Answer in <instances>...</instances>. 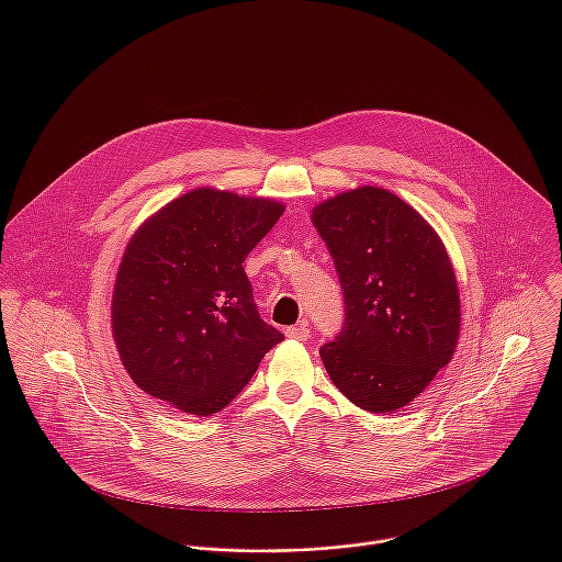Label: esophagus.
Masks as SVG:
<instances>
[{
    "label": "esophagus",
    "mask_w": 562,
    "mask_h": 562,
    "mask_svg": "<svg viewBox=\"0 0 562 562\" xmlns=\"http://www.w3.org/2000/svg\"><path fill=\"white\" fill-rule=\"evenodd\" d=\"M312 330H310V326L307 324H301V326H288L285 328V335L290 337V339H299V341H307L312 335H310Z\"/></svg>",
    "instance_id": "esophagus-1"
}]
</instances>
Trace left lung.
Returning a JSON list of instances; mask_svg holds the SVG:
<instances>
[{"label": "left lung", "instance_id": "1", "mask_svg": "<svg viewBox=\"0 0 562 562\" xmlns=\"http://www.w3.org/2000/svg\"><path fill=\"white\" fill-rule=\"evenodd\" d=\"M312 223L346 305L322 363L352 404L394 413L430 385L459 344L461 296L448 250L408 203L376 186L322 201Z\"/></svg>", "mask_w": 562, "mask_h": 562}]
</instances>
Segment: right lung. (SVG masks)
<instances>
[{
  "label": "right lung",
  "mask_w": 562,
  "mask_h": 562,
  "mask_svg": "<svg viewBox=\"0 0 562 562\" xmlns=\"http://www.w3.org/2000/svg\"><path fill=\"white\" fill-rule=\"evenodd\" d=\"M285 212L274 199L196 188L127 241L112 335L132 381L181 413L223 411L283 335L259 318L241 268Z\"/></svg>",
  "instance_id": "obj_1"
}]
</instances>
